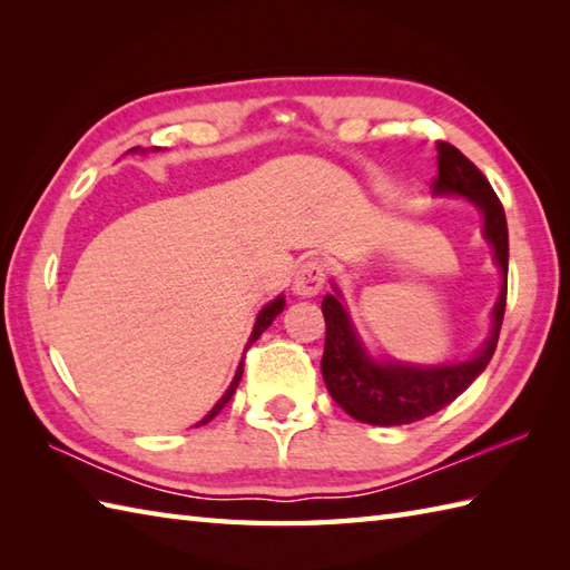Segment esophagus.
<instances>
[{"mask_svg": "<svg viewBox=\"0 0 570 570\" xmlns=\"http://www.w3.org/2000/svg\"><path fill=\"white\" fill-rule=\"evenodd\" d=\"M325 282V272H323V264L318 259H308L304 262L296 269L294 276V294L301 298H313L321 294Z\"/></svg>", "mask_w": 570, "mask_h": 570, "instance_id": "34e87169", "label": "esophagus"}]
</instances>
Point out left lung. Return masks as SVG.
<instances>
[{
    "label": "left lung",
    "mask_w": 570,
    "mask_h": 570,
    "mask_svg": "<svg viewBox=\"0 0 570 570\" xmlns=\"http://www.w3.org/2000/svg\"><path fill=\"white\" fill-rule=\"evenodd\" d=\"M439 176L433 178V196L468 198L482 215V235L490 242L492 259L502 272L500 296L492 306V328L475 355L441 365H409L399 360H374L360 341L350 313L343 306L341 288L323 298L325 347L321 372L335 404L350 416L372 426H404L441 411L463 394L485 372L500 341L507 306V266H510V235L500 198L488 178L453 144L439 141Z\"/></svg>",
    "instance_id": "8db88e82"
}]
</instances>
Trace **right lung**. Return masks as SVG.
Instances as JSON below:
<instances>
[{"instance_id":"add662e5","label":"right lung","mask_w":570,"mask_h":570,"mask_svg":"<svg viewBox=\"0 0 570 570\" xmlns=\"http://www.w3.org/2000/svg\"><path fill=\"white\" fill-rule=\"evenodd\" d=\"M131 154H135V151H144V149H139V147H135V149H129ZM151 151H156V147L151 149ZM284 304H286V301H284V296H276L274 301H269V304H266L262 311H259V316H257V321H254V328H252V335H249V341H247V347L254 343V341H257V337L266 331V328H269V325H272V321L278 316V313H282L284 311ZM245 347V350H247ZM242 370H245V357H242L239 360V365H237V372H235V377H233V382H229V386H227V392L220 396V399H217V404L208 411V414H205L198 423H196V426H205V423H208V421H213L217 414H220V411L225 409V404L229 402V399H233V394H235V390H237V384H239V380H242Z\"/></svg>"}]
</instances>
